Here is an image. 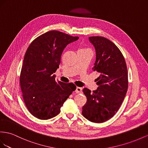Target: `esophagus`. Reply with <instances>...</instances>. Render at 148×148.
<instances>
[{
  "mask_svg": "<svg viewBox=\"0 0 148 148\" xmlns=\"http://www.w3.org/2000/svg\"><path fill=\"white\" fill-rule=\"evenodd\" d=\"M82 92V88L81 87H76V90H75V92L77 93V94H80V93H81Z\"/></svg>",
  "mask_w": 148,
  "mask_h": 148,
  "instance_id": "34e87169",
  "label": "esophagus"
}]
</instances>
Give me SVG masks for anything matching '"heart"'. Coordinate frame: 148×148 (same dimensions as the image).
Listing matches in <instances>:
<instances>
[{"instance_id": "heart-1", "label": "heart", "mask_w": 148, "mask_h": 148, "mask_svg": "<svg viewBox=\"0 0 148 148\" xmlns=\"http://www.w3.org/2000/svg\"><path fill=\"white\" fill-rule=\"evenodd\" d=\"M84 50H88V49H81L80 51H84Z\"/></svg>"}]
</instances>
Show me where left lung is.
Listing matches in <instances>:
<instances>
[{
    "label": "left lung",
    "mask_w": 148,
    "mask_h": 148,
    "mask_svg": "<svg viewBox=\"0 0 148 148\" xmlns=\"http://www.w3.org/2000/svg\"><path fill=\"white\" fill-rule=\"evenodd\" d=\"M88 39L96 53L92 70L100 74L97 79V90L83 89L87 102L82 113L92 122L103 123L114 116L125 99L128 87L127 67L123 54L113 42L102 36Z\"/></svg>",
    "instance_id": "obj_1"
}]
</instances>
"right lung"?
Returning a JSON list of instances; mask_svg holds the SVG:
<instances>
[{
  "label": "right lung",
  "instance_id": "right-lung-1",
  "mask_svg": "<svg viewBox=\"0 0 148 148\" xmlns=\"http://www.w3.org/2000/svg\"><path fill=\"white\" fill-rule=\"evenodd\" d=\"M79 39L59 31L46 32L29 45L25 54L20 82L28 111L40 120L58 115L61 107L76 89L73 83L55 80V73L66 46Z\"/></svg>",
  "mask_w": 148,
  "mask_h": 148
}]
</instances>
